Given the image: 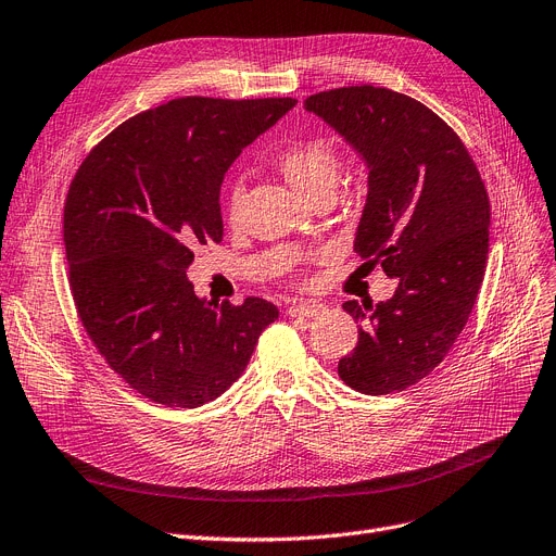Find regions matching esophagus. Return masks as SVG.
Masks as SVG:
<instances>
[{
	"instance_id": "esophagus-1",
	"label": "esophagus",
	"mask_w": 556,
	"mask_h": 556,
	"mask_svg": "<svg viewBox=\"0 0 556 556\" xmlns=\"http://www.w3.org/2000/svg\"><path fill=\"white\" fill-rule=\"evenodd\" d=\"M290 317H319L326 313V305L324 303H317V301H301V303H292L290 309Z\"/></svg>"
}]
</instances>
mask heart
Wrapping results in <instances>:
<instances>
[{
  "label": "heart",
  "mask_w": 556,
  "mask_h": 556,
  "mask_svg": "<svg viewBox=\"0 0 556 556\" xmlns=\"http://www.w3.org/2000/svg\"><path fill=\"white\" fill-rule=\"evenodd\" d=\"M278 173L290 182L299 193L307 195L309 201H319L324 195H330L340 180L342 162L338 152L326 141H301L290 148H285L276 157ZM241 203V189L232 185L226 195V214L230 220L237 218Z\"/></svg>",
  "instance_id": "heart-1"
}]
</instances>
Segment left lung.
I'll list each match as a JSON object with an SVG mask.
<instances>
[{"label":"left lung","mask_w":556,"mask_h":556,"mask_svg":"<svg viewBox=\"0 0 556 556\" xmlns=\"http://www.w3.org/2000/svg\"><path fill=\"white\" fill-rule=\"evenodd\" d=\"M303 104L367 162L353 251L363 271L381 264L399 280L390 301L342 305L361 330L338 374L363 394L402 392L445 361L468 324L488 260V191L456 131L410 96L361 84Z\"/></svg>","instance_id":"left-lung-1"}]
</instances>
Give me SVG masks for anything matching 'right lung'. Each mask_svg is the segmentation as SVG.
I'll use <instances>...</instances> for the list:
<instances>
[{"label": "right lung", "mask_w": 556, "mask_h": 556, "mask_svg": "<svg viewBox=\"0 0 556 556\" xmlns=\"http://www.w3.org/2000/svg\"><path fill=\"white\" fill-rule=\"evenodd\" d=\"M294 98H175L121 123L77 168L63 207L79 321L121 379L154 404L203 406L247 369L271 301H201L193 249L224 239L218 193L241 148Z\"/></svg>", "instance_id": "add662e5"}]
</instances>
